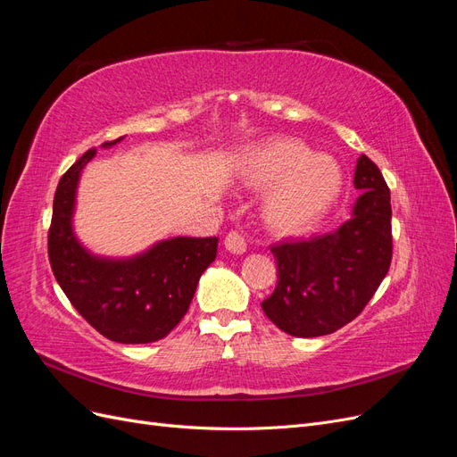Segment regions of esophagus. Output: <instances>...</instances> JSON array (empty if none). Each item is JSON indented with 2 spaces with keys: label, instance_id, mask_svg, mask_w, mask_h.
Masks as SVG:
<instances>
[{
  "label": "esophagus",
  "instance_id": "obj_1",
  "mask_svg": "<svg viewBox=\"0 0 457 457\" xmlns=\"http://www.w3.org/2000/svg\"><path fill=\"white\" fill-rule=\"evenodd\" d=\"M225 247L230 252V253H237V255H242L245 250H247V244H245V238L244 234L237 232V230H230L227 237H225Z\"/></svg>",
  "mask_w": 457,
  "mask_h": 457
}]
</instances>
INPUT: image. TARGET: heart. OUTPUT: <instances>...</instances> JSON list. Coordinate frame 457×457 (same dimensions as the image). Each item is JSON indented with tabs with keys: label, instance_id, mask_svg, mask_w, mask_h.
<instances>
[{
	"label": "heart",
	"instance_id": "b5f03b06",
	"mask_svg": "<svg viewBox=\"0 0 457 457\" xmlns=\"http://www.w3.org/2000/svg\"><path fill=\"white\" fill-rule=\"evenodd\" d=\"M240 177L253 192L269 190L261 215L267 228L282 237L316 225L336 205L345 185L336 158L314 154L294 137H280L247 152Z\"/></svg>",
	"mask_w": 457,
	"mask_h": 457
}]
</instances>
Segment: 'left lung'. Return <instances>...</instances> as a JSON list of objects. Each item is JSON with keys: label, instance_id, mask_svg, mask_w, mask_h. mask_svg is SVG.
Segmentation results:
<instances>
[{"label": "left lung", "instance_id": "obj_1", "mask_svg": "<svg viewBox=\"0 0 457 457\" xmlns=\"http://www.w3.org/2000/svg\"><path fill=\"white\" fill-rule=\"evenodd\" d=\"M354 188L361 196L337 230L270 247L278 282L261 307L289 336L334 334L362 312L389 272L391 192L364 154L356 162Z\"/></svg>", "mask_w": 457, "mask_h": 457}]
</instances>
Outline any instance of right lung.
Instances as JSON below:
<instances>
[{
    "mask_svg": "<svg viewBox=\"0 0 457 457\" xmlns=\"http://www.w3.org/2000/svg\"><path fill=\"white\" fill-rule=\"evenodd\" d=\"M95 154V148L87 150L54 192L47 237L53 274L74 309L106 339L126 345L158 341L187 314L202 272L215 261L219 240L177 237L129 259L89 253L76 238L72 215L81 170Z\"/></svg>",
    "mask_w": 457,
    "mask_h": 457,
    "instance_id": "1",
    "label": "right lung"
}]
</instances>
